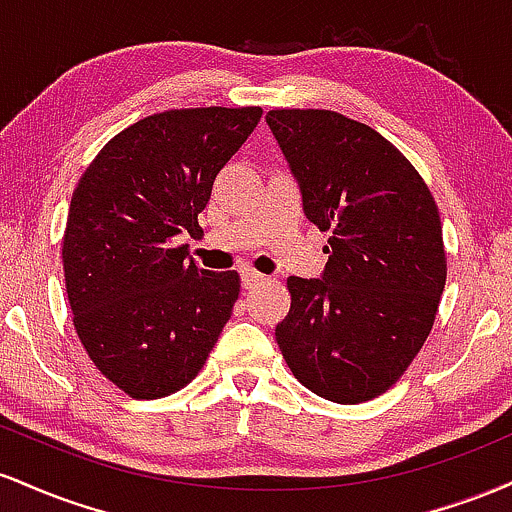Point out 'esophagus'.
Returning a JSON list of instances; mask_svg holds the SVG:
<instances>
[{
	"label": "esophagus",
	"mask_w": 512,
	"mask_h": 512,
	"mask_svg": "<svg viewBox=\"0 0 512 512\" xmlns=\"http://www.w3.org/2000/svg\"><path fill=\"white\" fill-rule=\"evenodd\" d=\"M240 281H243V289H252V286L262 284L264 276L260 272H255L252 267H243L240 269Z\"/></svg>",
	"instance_id": "1"
}]
</instances>
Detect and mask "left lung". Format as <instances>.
<instances>
[{"instance_id": "1", "label": "left lung", "mask_w": 512, "mask_h": 512, "mask_svg": "<svg viewBox=\"0 0 512 512\" xmlns=\"http://www.w3.org/2000/svg\"><path fill=\"white\" fill-rule=\"evenodd\" d=\"M267 125L330 231L320 279L289 276L276 344L298 383L339 404L390 390L424 346L445 289L431 190L383 134L334 110H269Z\"/></svg>"}]
</instances>
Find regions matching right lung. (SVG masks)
<instances>
[{"instance_id": "1", "label": "right lung", "mask_w": 512, "mask_h": 512, "mask_svg": "<svg viewBox=\"0 0 512 512\" xmlns=\"http://www.w3.org/2000/svg\"><path fill=\"white\" fill-rule=\"evenodd\" d=\"M262 108L166 110L103 146L69 204L62 240L74 327L110 383L134 399L178 392L202 370L238 301V272L187 260L211 185Z\"/></svg>"}]
</instances>
